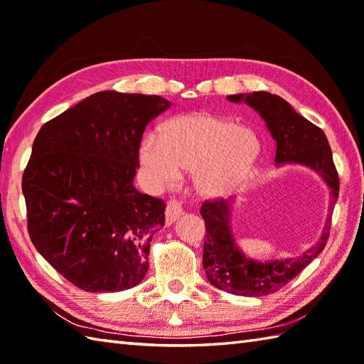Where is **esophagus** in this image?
Listing matches in <instances>:
<instances>
[{
  "instance_id": "obj_1",
  "label": "esophagus",
  "mask_w": 364,
  "mask_h": 364,
  "mask_svg": "<svg viewBox=\"0 0 364 364\" xmlns=\"http://www.w3.org/2000/svg\"><path fill=\"white\" fill-rule=\"evenodd\" d=\"M183 215V206L180 202H168L166 208V222L167 225H172L175 220H178Z\"/></svg>"
}]
</instances>
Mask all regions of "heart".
<instances>
[{
    "label": "heart",
    "instance_id": "b5f03b06",
    "mask_svg": "<svg viewBox=\"0 0 364 364\" xmlns=\"http://www.w3.org/2000/svg\"><path fill=\"white\" fill-rule=\"evenodd\" d=\"M261 153L258 134L249 127L206 112L176 115L161 137L146 134L139 159L151 180L173 186L183 170L192 172L198 196L222 198L241 186Z\"/></svg>",
    "mask_w": 364,
    "mask_h": 364
}]
</instances>
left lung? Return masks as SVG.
I'll return each mask as SVG.
<instances>
[{
  "instance_id": "1",
  "label": "left lung",
  "mask_w": 364,
  "mask_h": 364,
  "mask_svg": "<svg viewBox=\"0 0 364 364\" xmlns=\"http://www.w3.org/2000/svg\"><path fill=\"white\" fill-rule=\"evenodd\" d=\"M227 98L231 103L249 105L266 122L275 141V167L296 164L311 168L330 189V210L319 241L300 257L282 259L258 261L239 250L231 230L233 197L202 205L200 214L206 227L203 269L208 280L215 288L235 296L261 297L282 289L323 250L330 235L331 210L339 196V178L323 131L301 117L286 100L269 92L236 94Z\"/></svg>"
}]
</instances>
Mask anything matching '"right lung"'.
I'll use <instances>...</instances> for the list:
<instances>
[{"label": "right lung", "mask_w": 364, "mask_h": 364, "mask_svg": "<svg viewBox=\"0 0 364 364\" xmlns=\"http://www.w3.org/2000/svg\"><path fill=\"white\" fill-rule=\"evenodd\" d=\"M172 103L105 90L46 122L34 139L21 189L37 252L89 292H119L149 270L164 200L134 188L146 125Z\"/></svg>", "instance_id": "obj_1"}]
</instances>
